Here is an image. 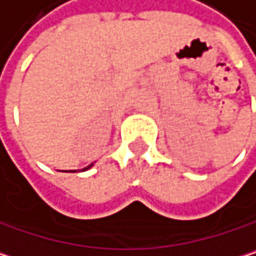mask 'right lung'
<instances>
[{"mask_svg": "<svg viewBox=\"0 0 256 256\" xmlns=\"http://www.w3.org/2000/svg\"><path fill=\"white\" fill-rule=\"evenodd\" d=\"M91 166H92V165H88V166H86L85 170H88V168H91ZM85 170H82V171H85Z\"/></svg>", "mask_w": 256, "mask_h": 256, "instance_id": "add662e5", "label": "right lung"}]
</instances>
